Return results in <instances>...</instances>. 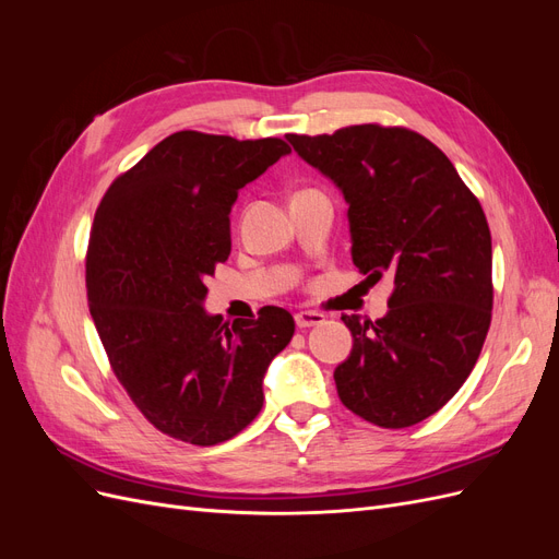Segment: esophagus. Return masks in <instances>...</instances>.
I'll return each mask as SVG.
<instances>
[{"mask_svg": "<svg viewBox=\"0 0 559 559\" xmlns=\"http://www.w3.org/2000/svg\"><path fill=\"white\" fill-rule=\"evenodd\" d=\"M317 324H324V314L314 310H300L296 312V326L298 329H310Z\"/></svg>", "mask_w": 559, "mask_h": 559, "instance_id": "esophagus-1", "label": "esophagus"}]
</instances>
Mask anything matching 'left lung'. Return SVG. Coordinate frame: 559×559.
<instances>
[{"instance_id":"left-lung-1","label":"left lung","mask_w":559,"mask_h":559,"mask_svg":"<svg viewBox=\"0 0 559 559\" xmlns=\"http://www.w3.org/2000/svg\"><path fill=\"white\" fill-rule=\"evenodd\" d=\"M349 205L352 261L394 277L389 312L343 314L354 345L337 396L384 429L413 427L460 392L492 321V238L478 198L441 148L408 128L286 134Z\"/></svg>"}]
</instances>
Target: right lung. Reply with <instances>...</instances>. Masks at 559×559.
I'll list each match as a JSON object with an SVG mask.
<instances>
[{
	"mask_svg": "<svg viewBox=\"0 0 559 559\" xmlns=\"http://www.w3.org/2000/svg\"><path fill=\"white\" fill-rule=\"evenodd\" d=\"M286 154L277 138L181 130L116 177L95 212L91 317L132 403L177 441L216 445L251 425L265 370L294 337V317L275 306L233 324L202 308L240 189Z\"/></svg>",
	"mask_w": 559,
	"mask_h": 559,
	"instance_id": "right-lung-1",
	"label": "right lung"
}]
</instances>
